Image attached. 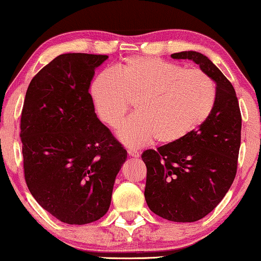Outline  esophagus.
Segmentation results:
<instances>
[{"instance_id":"1","label":"esophagus","mask_w":261,"mask_h":261,"mask_svg":"<svg viewBox=\"0 0 261 261\" xmlns=\"http://www.w3.org/2000/svg\"><path fill=\"white\" fill-rule=\"evenodd\" d=\"M127 153H129V156L135 157V159H137V157H139V152L137 151V150H135V149H129V150H127Z\"/></svg>"}]
</instances>
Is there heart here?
<instances>
[{
    "instance_id": "obj_1",
    "label": "heart",
    "mask_w": 261,
    "mask_h": 261,
    "mask_svg": "<svg viewBox=\"0 0 261 261\" xmlns=\"http://www.w3.org/2000/svg\"><path fill=\"white\" fill-rule=\"evenodd\" d=\"M91 97L99 118L117 127L135 101L136 115L119 127L124 144L138 148L156 138L174 144L199 129L215 105L214 82L200 68L153 57L132 56L100 74L91 85Z\"/></svg>"
}]
</instances>
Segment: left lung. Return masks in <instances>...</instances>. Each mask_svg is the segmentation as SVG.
<instances>
[{"label": "left lung", "instance_id": "1", "mask_svg": "<svg viewBox=\"0 0 261 261\" xmlns=\"http://www.w3.org/2000/svg\"><path fill=\"white\" fill-rule=\"evenodd\" d=\"M200 66L216 85L214 109L193 134L174 144L145 150L144 196L150 211L174 222H194L209 214L236 178L241 142V113L236 90L199 52L171 54Z\"/></svg>", "mask_w": 261, "mask_h": 261}]
</instances>
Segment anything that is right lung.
<instances>
[{
	"mask_svg": "<svg viewBox=\"0 0 261 261\" xmlns=\"http://www.w3.org/2000/svg\"><path fill=\"white\" fill-rule=\"evenodd\" d=\"M108 56L61 54L29 84L21 113L24 179L41 207L68 225L102 218L127 152L97 118L89 89Z\"/></svg>",
	"mask_w": 261,
	"mask_h": 261,
	"instance_id": "1",
	"label": "right lung"
}]
</instances>
